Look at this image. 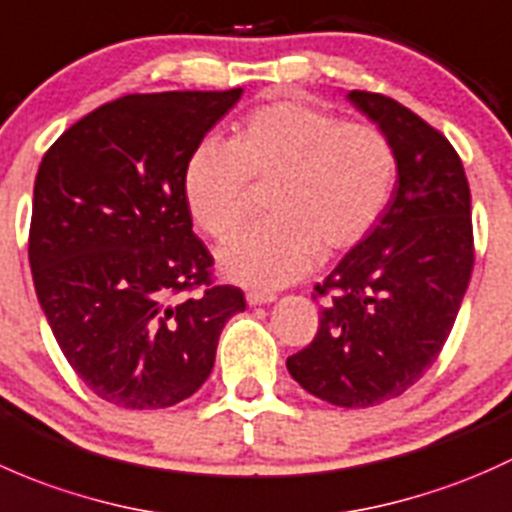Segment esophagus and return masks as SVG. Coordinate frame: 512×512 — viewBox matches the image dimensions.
Listing matches in <instances>:
<instances>
[{
    "instance_id": "esophagus-1",
    "label": "esophagus",
    "mask_w": 512,
    "mask_h": 512,
    "mask_svg": "<svg viewBox=\"0 0 512 512\" xmlns=\"http://www.w3.org/2000/svg\"><path fill=\"white\" fill-rule=\"evenodd\" d=\"M246 300H249V305H266V303H273L276 295L268 291H249L246 293Z\"/></svg>"
}]
</instances>
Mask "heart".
<instances>
[{
	"instance_id": "b5f03b06",
	"label": "heart",
	"mask_w": 512,
	"mask_h": 512,
	"mask_svg": "<svg viewBox=\"0 0 512 512\" xmlns=\"http://www.w3.org/2000/svg\"><path fill=\"white\" fill-rule=\"evenodd\" d=\"M249 179L271 184V221L219 254L226 278L273 291L350 251L374 229L397 182V155L370 123L340 120L298 98L251 110L226 147L202 142L189 155L182 192L212 239L229 241L249 217Z\"/></svg>"
}]
</instances>
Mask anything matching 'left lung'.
<instances>
[{
	"label": "left lung",
	"instance_id": "left-lung-1",
	"mask_svg": "<svg viewBox=\"0 0 512 512\" xmlns=\"http://www.w3.org/2000/svg\"><path fill=\"white\" fill-rule=\"evenodd\" d=\"M347 100L387 135L397 187L377 224L330 271L320 328L286 367L335 407H374L434 365L473 271L471 189L461 157L426 120L382 93Z\"/></svg>",
	"mask_w": 512,
	"mask_h": 512
}]
</instances>
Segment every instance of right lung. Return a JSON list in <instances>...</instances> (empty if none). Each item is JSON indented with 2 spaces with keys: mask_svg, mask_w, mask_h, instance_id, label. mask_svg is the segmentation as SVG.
<instances>
[{
  "mask_svg": "<svg viewBox=\"0 0 512 512\" xmlns=\"http://www.w3.org/2000/svg\"><path fill=\"white\" fill-rule=\"evenodd\" d=\"M241 93L123 96L71 125L36 172V298L68 365L115 407L192 397L221 328L246 308L239 288L212 283L182 192L189 155Z\"/></svg>",
  "mask_w": 512,
  "mask_h": 512,
  "instance_id": "1",
  "label": "right lung"
}]
</instances>
